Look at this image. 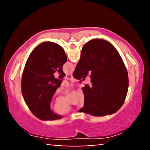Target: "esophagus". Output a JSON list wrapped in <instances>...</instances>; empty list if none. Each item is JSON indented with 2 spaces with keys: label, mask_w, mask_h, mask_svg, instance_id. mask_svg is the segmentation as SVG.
Returning <instances> with one entry per match:
<instances>
[{
  "label": "esophagus",
  "mask_w": 150,
  "mask_h": 150,
  "mask_svg": "<svg viewBox=\"0 0 150 150\" xmlns=\"http://www.w3.org/2000/svg\"><path fill=\"white\" fill-rule=\"evenodd\" d=\"M65 77L67 79H72L73 78V75L72 74H67L65 75Z\"/></svg>",
  "instance_id": "esophagus-1"
}]
</instances>
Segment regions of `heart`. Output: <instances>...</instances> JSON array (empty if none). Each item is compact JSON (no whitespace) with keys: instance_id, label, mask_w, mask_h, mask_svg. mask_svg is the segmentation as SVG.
<instances>
[{"instance_id":"heart-1","label":"heart","mask_w":150,"mask_h":150,"mask_svg":"<svg viewBox=\"0 0 150 150\" xmlns=\"http://www.w3.org/2000/svg\"><path fill=\"white\" fill-rule=\"evenodd\" d=\"M84 102H85V98L84 96H83L81 100V106H83L84 105ZM55 110H56V112H57L58 113L64 114L69 111L70 107L69 105H68L65 101H64V102L62 104H60V105H55Z\"/></svg>"}]
</instances>
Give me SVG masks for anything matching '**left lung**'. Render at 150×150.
I'll use <instances>...</instances> for the list:
<instances>
[{"label": "left lung", "mask_w": 150, "mask_h": 150, "mask_svg": "<svg viewBox=\"0 0 150 150\" xmlns=\"http://www.w3.org/2000/svg\"><path fill=\"white\" fill-rule=\"evenodd\" d=\"M67 60L63 48L52 42L38 45L28 58L22 77V93L30 111L40 120L62 118L51 110L50 103L62 83L54 73L57 71L65 76L62 67Z\"/></svg>", "instance_id": "obj_1"}]
</instances>
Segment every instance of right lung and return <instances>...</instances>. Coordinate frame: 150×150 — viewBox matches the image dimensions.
I'll list each match as a JSON object with an SVG mask.
<instances>
[{
  "label": "right lung",
  "mask_w": 150,
  "mask_h": 150,
  "mask_svg": "<svg viewBox=\"0 0 150 150\" xmlns=\"http://www.w3.org/2000/svg\"><path fill=\"white\" fill-rule=\"evenodd\" d=\"M88 74L91 85L82 88L84 106L79 112L95 116L117 112L128 93V75L120 55L110 42L94 39L83 45L73 76L81 79Z\"/></svg>",
  "instance_id": "obj_1"
}]
</instances>
